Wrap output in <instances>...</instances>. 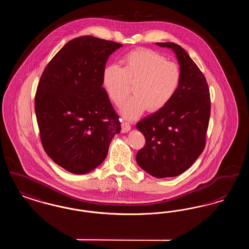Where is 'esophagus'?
Returning <instances> with one entry per match:
<instances>
[{
  "mask_svg": "<svg viewBox=\"0 0 249 249\" xmlns=\"http://www.w3.org/2000/svg\"><path fill=\"white\" fill-rule=\"evenodd\" d=\"M130 123L127 122V121H123V122L121 123V131H122L123 133H126V132H128V131H130Z\"/></svg>",
  "mask_w": 249,
  "mask_h": 249,
  "instance_id": "34e87169",
  "label": "esophagus"
}]
</instances>
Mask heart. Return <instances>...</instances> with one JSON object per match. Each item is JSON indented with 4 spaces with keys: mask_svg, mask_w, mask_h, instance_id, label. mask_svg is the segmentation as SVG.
<instances>
[{
    "mask_svg": "<svg viewBox=\"0 0 249 249\" xmlns=\"http://www.w3.org/2000/svg\"><path fill=\"white\" fill-rule=\"evenodd\" d=\"M122 67L108 64L102 72V84L110 100L121 105L120 115L127 119L140 117L148 109L156 112L165 107L178 93L182 82V71L178 63L168 61L164 56L151 49H136L122 58Z\"/></svg>",
    "mask_w": 249,
    "mask_h": 249,
    "instance_id": "b5f03b06",
    "label": "heart"
}]
</instances>
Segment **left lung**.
<instances>
[{
    "label": "left lung",
    "instance_id": "left-lung-1",
    "mask_svg": "<svg viewBox=\"0 0 249 249\" xmlns=\"http://www.w3.org/2000/svg\"><path fill=\"white\" fill-rule=\"evenodd\" d=\"M156 45L175 52L182 82L165 107L136 124L145 138L136 161L154 178H174L188 170L205 146L210 93L204 75L184 48L170 42Z\"/></svg>",
    "mask_w": 249,
    "mask_h": 249
}]
</instances>
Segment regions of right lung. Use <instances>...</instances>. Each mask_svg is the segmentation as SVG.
<instances>
[{"label": "right lung", "instance_id": "obj_1", "mask_svg": "<svg viewBox=\"0 0 249 249\" xmlns=\"http://www.w3.org/2000/svg\"><path fill=\"white\" fill-rule=\"evenodd\" d=\"M121 47L93 36L72 39L40 78L35 108L42 144L55 163L71 174L84 175L102 164L121 130L102 84L107 59Z\"/></svg>", "mask_w": 249, "mask_h": 249}]
</instances>
